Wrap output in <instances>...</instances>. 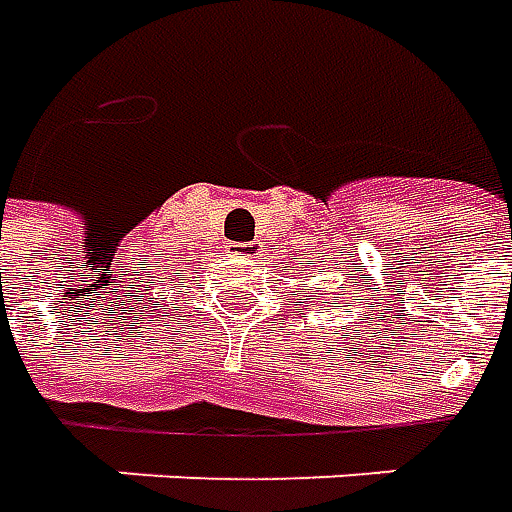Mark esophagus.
I'll return each instance as SVG.
<instances>
[{"label":"esophagus","instance_id":"esophagus-1","mask_svg":"<svg viewBox=\"0 0 512 512\" xmlns=\"http://www.w3.org/2000/svg\"><path fill=\"white\" fill-rule=\"evenodd\" d=\"M233 252H236L238 257H244V260H257L260 257V244H255V241H244V244H233Z\"/></svg>","mask_w":512,"mask_h":512}]
</instances>
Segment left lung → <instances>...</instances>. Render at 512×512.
<instances>
[{"instance_id":"8db88e82","label":"left lung","mask_w":512,"mask_h":512,"mask_svg":"<svg viewBox=\"0 0 512 512\" xmlns=\"http://www.w3.org/2000/svg\"><path fill=\"white\" fill-rule=\"evenodd\" d=\"M336 301H339V298H336Z\"/></svg>"}]
</instances>
